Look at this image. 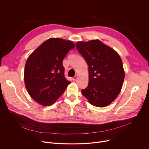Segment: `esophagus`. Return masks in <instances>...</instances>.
<instances>
[{"label":"esophagus","instance_id":"1","mask_svg":"<svg viewBox=\"0 0 149 149\" xmlns=\"http://www.w3.org/2000/svg\"><path fill=\"white\" fill-rule=\"evenodd\" d=\"M77 78H78V76L76 75H75V76L72 78V80H73V81H75V80L77 79Z\"/></svg>","mask_w":149,"mask_h":149}]
</instances>
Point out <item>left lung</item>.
<instances>
[{
	"instance_id": "8db88e82",
	"label": "left lung",
	"mask_w": 149,
	"mask_h": 149,
	"mask_svg": "<svg viewBox=\"0 0 149 149\" xmlns=\"http://www.w3.org/2000/svg\"><path fill=\"white\" fill-rule=\"evenodd\" d=\"M76 47L88 65V85L81 90L82 95L96 107L110 104L120 93L125 77L120 55L100 40L79 41Z\"/></svg>"
}]
</instances>
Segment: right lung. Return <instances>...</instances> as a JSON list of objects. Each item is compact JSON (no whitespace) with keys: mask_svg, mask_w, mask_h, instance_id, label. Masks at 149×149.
I'll return each mask as SVG.
<instances>
[{"mask_svg":"<svg viewBox=\"0 0 149 149\" xmlns=\"http://www.w3.org/2000/svg\"><path fill=\"white\" fill-rule=\"evenodd\" d=\"M71 40L50 38L29 56L24 81L30 96L42 105H51L64 93L70 84L64 76L63 59L75 47Z\"/></svg>","mask_w":149,"mask_h":149,"instance_id":"obj_1","label":"right lung"}]
</instances>
